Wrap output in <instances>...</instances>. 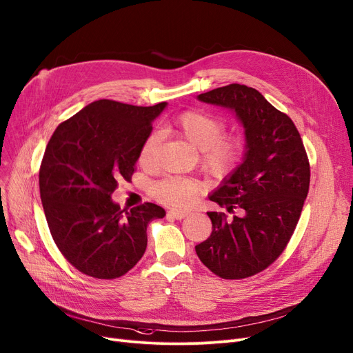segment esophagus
Segmentation results:
<instances>
[{
	"mask_svg": "<svg viewBox=\"0 0 353 353\" xmlns=\"http://www.w3.org/2000/svg\"><path fill=\"white\" fill-rule=\"evenodd\" d=\"M167 216L174 218V219H177V221H181V219H185L186 216H189V212H181V210H168Z\"/></svg>",
	"mask_w": 353,
	"mask_h": 353,
	"instance_id": "obj_1",
	"label": "esophagus"
}]
</instances>
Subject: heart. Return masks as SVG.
<instances>
[{"mask_svg":"<svg viewBox=\"0 0 353 353\" xmlns=\"http://www.w3.org/2000/svg\"><path fill=\"white\" fill-rule=\"evenodd\" d=\"M168 130L180 135L193 148L202 151L201 163L212 176H223L235 168L243 157L245 143L238 137H222L223 122L202 111H186L180 114ZM159 135L150 134L144 140L139 161L141 165H151L156 160ZM199 192L197 183L189 179L168 177L161 180L152 189L159 202L170 208L188 206Z\"/></svg>","mask_w":353,"mask_h":353,"instance_id":"1","label":"heart"}]
</instances>
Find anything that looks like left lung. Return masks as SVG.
<instances>
[{
	"label": "left lung",
	"instance_id": "8db88e82",
	"mask_svg": "<svg viewBox=\"0 0 353 353\" xmlns=\"http://www.w3.org/2000/svg\"><path fill=\"white\" fill-rule=\"evenodd\" d=\"M197 99L235 112L245 130V152L209 196L242 214L228 221L225 213L208 212L212 234L196 245V254L222 279H247L272 264L293 235L309 193V159L294 122L256 89L232 83Z\"/></svg>",
	"mask_w": 353,
	"mask_h": 353
}]
</instances>
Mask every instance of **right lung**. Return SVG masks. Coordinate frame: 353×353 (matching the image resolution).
I'll use <instances>...</instances> for the list:
<instances>
[{
	"label": "right lung",
	"mask_w": 353,
	"mask_h": 353,
	"mask_svg": "<svg viewBox=\"0 0 353 353\" xmlns=\"http://www.w3.org/2000/svg\"><path fill=\"white\" fill-rule=\"evenodd\" d=\"M165 105L95 101L62 122L46 147L39 173L46 219L59 251L89 277L128 272L145 252L147 225L165 216L154 203L121 209L111 199L121 180H131Z\"/></svg>",
	"instance_id": "add662e5"
}]
</instances>
